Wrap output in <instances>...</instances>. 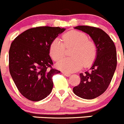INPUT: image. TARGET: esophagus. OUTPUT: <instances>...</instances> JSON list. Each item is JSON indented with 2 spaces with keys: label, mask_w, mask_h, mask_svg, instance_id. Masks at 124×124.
<instances>
[{
  "label": "esophagus",
  "mask_w": 124,
  "mask_h": 124,
  "mask_svg": "<svg viewBox=\"0 0 124 124\" xmlns=\"http://www.w3.org/2000/svg\"><path fill=\"white\" fill-rule=\"evenodd\" d=\"M62 73H63V75H64V76H66V77H70V76L71 75V74L67 73V72H62Z\"/></svg>",
  "instance_id": "1"
}]
</instances>
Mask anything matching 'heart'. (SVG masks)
<instances>
[{"label":"heart","instance_id":"obj_1","mask_svg":"<svg viewBox=\"0 0 124 124\" xmlns=\"http://www.w3.org/2000/svg\"><path fill=\"white\" fill-rule=\"evenodd\" d=\"M62 42L58 38L54 39L49 46V53L54 61L62 58L65 53V47L73 46L71 52L72 57L60 60L56 64L59 70L66 72L79 70L82 67H87L95 60L97 54L96 44L88 40L84 32L71 31L62 36Z\"/></svg>","mask_w":124,"mask_h":124}]
</instances>
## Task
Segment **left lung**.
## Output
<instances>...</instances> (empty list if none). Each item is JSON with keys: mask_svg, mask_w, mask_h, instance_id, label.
<instances>
[{"mask_svg": "<svg viewBox=\"0 0 124 124\" xmlns=\"http://www.w3.org/2000/svg\"><path fill=\"white\" fill-rule=\"evenodd\" d=\"M74 29L84 32L92 39L97 48L96 59L90 72L80 73V83L73 88L75 95L84 99H94L106 90L117 66L115 45L102 29L88 26H78Z\"/></svg>", "mask_w": 124, "mask_h": 124, "instance_id": "left-lung-1", "label": "left lung"}]
</instances>
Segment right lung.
<instances>
[{"label":"right lung","instance_id":"1","mask_svg":"<svg viewBox=\"0 0 124 124\" xmlns=\"http://www.w3.org/2000/svg\"><path fill=\"white\" fill-rule=\"evenodd\" d=\"M65 29L50 26L31 28L12 42L9 50L10 73L19 92L27 99L38 101L52 92V77L60 71L52 68L49 46Z\"/></svg>","mask_w":124,"mask_h":124}]
</instances>
